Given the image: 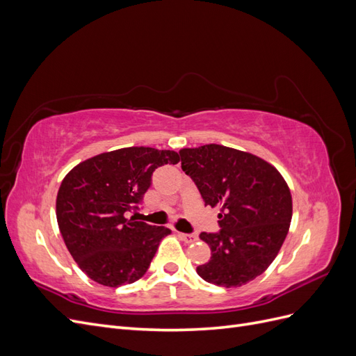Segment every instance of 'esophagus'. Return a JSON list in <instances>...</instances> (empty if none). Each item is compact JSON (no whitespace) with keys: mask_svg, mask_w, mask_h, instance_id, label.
<instances>
[{"mask_svg":"<svg viewBox=\"0 0 356 356\" xmlns=\"http://www.w3.org/2000/svg\"><path fill=\"white\" fill-rule=\"evenodd\" d=\"M178 236H179L182 241L187 242V243H191V242L197 241V236L193 234V233H178Z\"/></svg>","mask_w":356,"mask_h":356,"instance_id":"obj_1","label":"esophagus"}]
</instances>
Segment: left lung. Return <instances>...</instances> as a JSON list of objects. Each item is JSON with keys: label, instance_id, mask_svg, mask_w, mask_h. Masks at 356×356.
Here are the masks:
<instances>
[{"label": "left lung", "instance_id": "8db88e82", "mask_svg": "<svg viewBox=\"0 0 356 356\" xmlns=\"http://www.w3.org/2000/svg\"><path fill=\"white\" fill-rule=\"evenodd\" d=\"M179 156L204 204L220 208V230L199 234L211 246V260L197 275L227 288L254 281L288 234L293 200L285 179L263 159L224 145L182 148Z\"/></svg>", "mask_w": 356, "mask_h": 356}]
</instances>
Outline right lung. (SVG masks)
I'll return each instance as SVG.
<instances>
[{"label":"right lung","instance_id":"add662e5","mask_svg":"<svg viewBox=\"0 0 356 356\" xmlns=\"http://www.w3.org/2000/svg\"><path fill=\"white\" fill-rule=\"evenodd\" d=\"M178 161L170 149L129 147L84 160L63 178L56 199L59 230L92 281L114 288L145 275L170 230L127 220L126 212L139 211L157 168Z\"/></svg>","mask_w":356,"mask_h":356}]
</instances>
